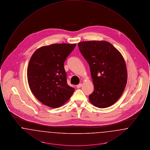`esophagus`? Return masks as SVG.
Instances as JSON below:
<instances>
[{
  "label": "esophagus",
  "mask_w": 150,
  "mask_h": 150,
  "mask_svg": "<svg viewBox=\"0 0 150 150\" xmlns=\"http://www.w3.org/2000/svg\"><path fill=\"white\" fill-rule=\"evenodd\" d=\"M81 86H82V84H81V83H80L79 84L76 86V87H77L78 88H80L81 87Z\"/></svg>",
  "instance_id": "1"
}]
</instances>
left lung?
I'll return each instance as SVG.
<instances>
[{"label": "left lung", "mask_w": 150, "mask_h": 150, "mask_svg": "<svg viewBox=\"0 0 150 150\" xmlns=\"http://www.w3.org/2000/svg\"><path fill=\"white\" fill-rule=\"evenodd\" d=\"M79 48L89 64L94 91L89 96L98 108L111 106L120 98L127 83V66L121 53L107 41H85Z\"/></svg>", "instance_id": "1"}]
</instances>
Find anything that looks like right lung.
<instances>
[{"label": "right lung", "mask_w": 150, "mask_h": 150, "mask_svg": "<svg viewBox=\"0 0 150 150\" xmlns=\"http://www.w3.org/2000/svg\"><path fill=\"white\" fill-rule=\"evenodd\" d=\"M76 44H53L35 51L27 70L30 89L43 105L57 108L70 99L75 89L67 83L64 62Z\"/></svg>", "instance_id": "obj_1"}]
</instances>
